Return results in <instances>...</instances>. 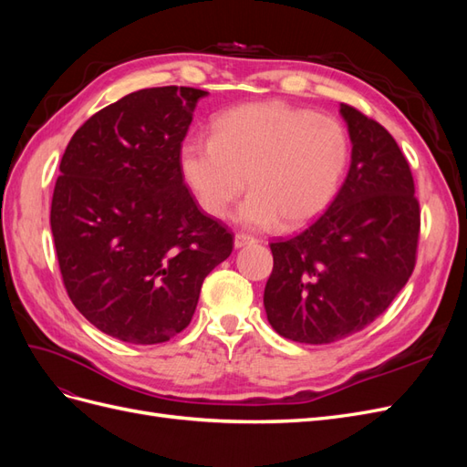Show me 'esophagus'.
<instances>
[{
    "label": "esophagus",
    "mask_w": 467,
    "mask_h": 467,
    "mask_svg": "<svg viewBox=\"0 0 467 467\" xmlns=\"http://www.w3.org/2000/svg\"><path fill=\"white\" fill-rule=\"evenodd\" d=\"M255 242H257V239L247 235V234H235V237H234V244H235L237 249L239 247H245V245H251V244H255Z\"/></svg>",
    "instance_id": "obj_1"
}]
</instances>
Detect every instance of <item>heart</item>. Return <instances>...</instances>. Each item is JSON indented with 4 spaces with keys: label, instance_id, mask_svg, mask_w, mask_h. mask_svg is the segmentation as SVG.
<instances>
[{
    "label": "heart",
    "instance_id": "obj_1",
    "mask_svg": "<svg viewBox=\"0 0 467 467\" xmlns=\"http://www.w3.org/2000/svg\"><path fill=\"white\" fill-rule=\"evenodd\" d=\"M350 160L341 120L282 101L247 103L223 112L212 140L191 138L181 148L187 185L208 216L225 218L247 187L237 212L251 228H300L335 201Z\"/></svg>",
    "mask_w": 467,
    "mask_h": 467
}]
</instances>
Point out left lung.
<instances>
[{"mask_svg":"<svg viewBox=\"0 0 467 467\" xmlns=\"http://www.w3.org/2000/svg\"><path fill=\"white\" fill-rule=\"evenodd\" d=\"M352 142L348 175L323 214L271 244L265 309L290 341L327 345L379 317L417 263L420 208L411 167L393 136L341 103Z\"/></svg>","mask_w":467,"mask_h":467,"instance_id":"left-lung-1","label":"left lung"}]
</instances>
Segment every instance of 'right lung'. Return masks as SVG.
<instances>
[{
  "instance_id": "right-lung-1",
  "label": "right lung",
  "mask_w": 467,
  "mask_h": 467,
  "mask_svg": "<svg viewBox=\"0 0 467 467\" xmlns=\"http://www.w3.org/2000/svg\"><path fill=\"white\" fill-rule=\"evenodd\" d=\"M194 88L140 89L83 122L60 161L50 228L69 300L99 331L158 345L187 327L234 235L185 185Z\"/></svg>"
}]
</instances>
